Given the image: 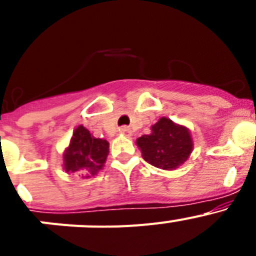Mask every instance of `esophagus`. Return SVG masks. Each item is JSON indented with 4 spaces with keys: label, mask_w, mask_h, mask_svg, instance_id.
<instances>
[{
    "label": "esophagus",
    "mask_w": 256,
    "mask_h": 256,
    "mask_svg": "<svg viewBox=\"0 0 256 256\" xmlns=\"http://www.w3.org/2000/svg\"><path fill=\"white\" fill-rule=\"evenodd\" d=\"M119 133L123 136H128L130 134V128H126V126H122V128H119Z\"/></svg>",
    "instance_id": "obj_1"
}]
</instances>
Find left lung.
<instances>
[{
  "label": "left lung",
  "instance_id": "1",
  "mask_svg": "<svg viewBox=\"0 0 256 256\" xmlns=\"http://www.w3.org/2000/svg\"><path fill=\"white\" fill-rule=\"evenodd\" d=\"M136 144L146 162L164 170L180 168L188 160L194 150L188 128L165 116L151 126L150 134L138 137Z\"/></svg>",
  "mask_w": 256,
  "mask_h": 256
}]
</instances>
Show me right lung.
Masks as SVG:
<instances>
[{
  "label": "right lung",
  "instance_id": "right-lung-1",
  "mask_svg": "<svg viewBox=\"0 0 256 256\" xmlns=\"http://www.w3.org/2000/svg\"><path fill=\"white\" fill-rule=\"evenodd\" d=\"M108 155V142L96 138L87 128L78 126L62 154V168L68 174L91 178L104 168Z\"/></svg>",
  "mask_w": 256,
  "mask_h": 256
}]
</instances>
